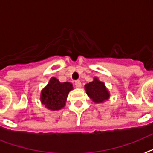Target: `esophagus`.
<instances>
[{
  "label": "esophagus",
  "instance_id": "esophagus-1",
  "mask_svg": "<svg viewBox=\"0 0 153 153\" xmlns=\"http://www.w3.org/2000/svg\"><path fill=\"white\" fill-rule=\"evenodd\" d=\"M75 85L76 88H80L81 87V82L79 80H76V81H75Z\"/></svg>",
  "mask_w": 153,
  "mask_h": 153
}]
</instances>
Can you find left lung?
Masks as SVG:
<instances>
[{
    "instance_id": "left-lung-1",
    "label": "left lung",
    "mask_w": 153,
    "mask_h": 153,
    "mask_svg": "<svg viewBox=\"0 0 153 153\" xmlns=\"http://www.w3.org/2000/svg\"><path fill=\"white\" fill-rule=\"evenodd\" d=\"M84 88L87 94L95 103H102L108 100L110 96L104 83L98 80L97 77H94L92 82L86 84Z\"/></svg>"
}]
</instances>
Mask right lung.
<instances>
[{"instance_id":"right-lung-1","label":"right lung","mask_w":153,"mask_h":153,"mask_svg":"<svg viewBox=\"0 0 153 153\" xmlns=\"http://www.w3.org/2000/svg\"><path fill=\"white\" fill-rule=\"evenodd\" d=\"M73 90V84L69 82L60 83L55 77H51L48 85L41 91L40 102L47 108L59 110L65 105L69 92Z\"/></svg>"}]
</instances>
